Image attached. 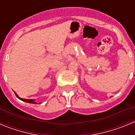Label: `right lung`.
I'll return each mask as SVG.
<instances>
[{
  "label": "right lung",
  "mask_w": 135,
  "mask_h": 135,
  "mask_svg": "<svg viewBox=\"0 0 135 135\" xmlns=\"http://www.w3.org/2000/svg\"><path fill=\"white\" fill-rule=\"evenodd\" d=\"M14 93H15V95H16V97H17L18 99H20V100H21V101H24V102H26V103H32V104H37V103L35 101V99H22L21 98V97H20L18 96V95L15 93V91H14ZM38 104H40V103H38Z\"/></svg>",
  "instance_id": "add662e5"
}]
</instances>
